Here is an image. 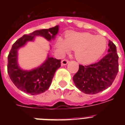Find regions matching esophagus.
Segmentation results:
<instances>
[{
	"label": "esophagus",
	"mask_w": 125,
	"mask_h": 125,
	"mask_svg": "<svg viewBox=\"0 0 125 125\" xmlns=\"http://www.w3.org/2000/svg\"><path fill=\"white\" fill-rule=\"evenodd\" d=\"M69 62V61L68 59H63V60L61 61V64L62 65H66Z\"/></svg>",
	"instance_id": "34e87169"
}]
</instances>
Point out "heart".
<instances>
[{
	"label": "heart",
	"instance_id": "obj_1",
	"mask_svg": "<svg viewBox=\"0 0 125 125\" xmlns=\"http://www.w3.org/2000/svg\"><path fill=\"white\" fill-rule=\"evenodd\" d=\"M56 47L63 52L75 51L76 59L79 62L88 64L98 60L105 52L107 41L102 36H95L89 32L69 31L66 34L65 40L59 38Z\"/></svg>",
	"mask_w": 125,
	"mask_h": 125
}]
</instances>
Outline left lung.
<instances>
[{
	"instance_id": "8db88e82",
	"label": "left lung",
	"mask_w": 125,
	"mask_h": 125,
	"mask_svg": "<svg viewBox=\"0 0 125 125\" xmlns=\"http://www.w3.org/2000/svg\"><path fill=\"white\" fill-rule=\"evenodd\" d=\"M108 53L94 64L79 65L73 76L76 86L86 94H96L110 87L118 72V56L116 47L109 41Z\"/></svg>"
}]
</instances>
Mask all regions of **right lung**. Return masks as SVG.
Instances as JSON below:
<instances>
[{"mask_svg":"<svg viewBox=\"0 0 125 125\" xmlns=\"http://www.w3.org/2000/svg\"><path fill=\"white\" fill-rule=\"evenodd\" d=\"M59 30L58 25L48 29L36 31L29 35L25 34L12 46L8 55L7 73L11 81L18 89L32 95L39 94L49 89L55 72L61 67V59L53 57L47 59L39 68L31 71H24L17 64V49L26 42L32 41L36 36H41L48 41L54 38Z\"/></svg>","mask_w":125,"mask_h":125,"instance_id":"right-lung-1","label":"right lung"}]
</instances>
